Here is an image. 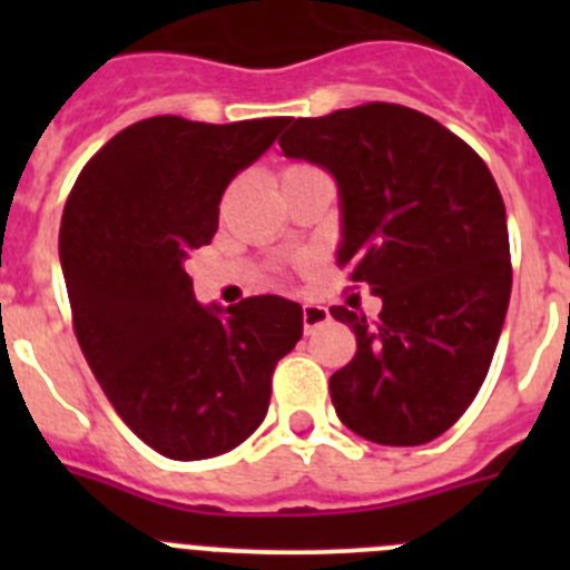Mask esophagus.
<instances>
[{
  "label": "esophagus",
  "mask_w": 570,
  "mask_h": 570,
  "mask_svg": "<svg viewBox=\"0 0 570 570\" xmlns=\"http://www.w3.org/2000/svg\"><path fill=\"white\" fill-rule=\"evenodd\" d=\"M328 320L331 314L325 305H316V302H305V305H302V325H305V334H311L314 328L325 325Z\"/></svg>",
  "instance_id": "34e87169"
}]
</instances>
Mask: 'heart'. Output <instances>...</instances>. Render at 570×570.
Masks as SVG:
<instances>
[{"instance_id": "heart-1", "label": "heart", "mask_w": 570, "mask_h": 570, "mask_svg": "<svg viewBox=\"0 0 570 570\" xmlns=\"http://www.w3.org/2000/svg\"><path fill=\"white\" fill-rule=\"evenodd\" d=\"M291 170H308V168H288V170H285V174H291Z\"/></svg>"}]
</instances>
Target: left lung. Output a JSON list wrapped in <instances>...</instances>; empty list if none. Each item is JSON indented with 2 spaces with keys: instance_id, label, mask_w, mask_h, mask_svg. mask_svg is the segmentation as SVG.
Returning <instances> with one entry per match:
<instances>
[{
  "instance_id": "1",
  "label": "left lung",
  "mask_w": 570,
  "mask_h": 570,
  "mask_svg": "<svg viewBox=\"0 0 570 570\" xmlns=\"http://www.w3.org/2000/svg\"><path fill=\"white\" fill-rule=\"evenodd\" d=\"M288 159L334 176L336 262L382 299L380 322L331 308L356 354L331 376L336 416L376 445H425L471 405L511 299L505 205L460 136L402 105L296 119Z\"/></svg>"
}]
</instances>
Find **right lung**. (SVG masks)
Wrapping results in <instances>:
<instances>
[{"label":"right lung","instance_id":"add662e5","mask_svg":"<svg viewBox=\"0 0 570 570\" xmlns=\"http://www.w3.org/2000/svg\"><path fill=\"white\" fill-rule=\"evenodd\" d=\"M288 116L230 125L150 116L105 142L65 203L59 262L90 371L125 425L179 462L219 456L268 414L271 374L302 305H203L185 271L219 228V199Z\"/></svg>","mask_w":570,"mask_h":570}]
</instances>
